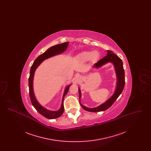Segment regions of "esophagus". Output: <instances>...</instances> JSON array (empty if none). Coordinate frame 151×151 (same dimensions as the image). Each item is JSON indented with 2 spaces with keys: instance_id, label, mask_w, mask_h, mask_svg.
Here are the masks:
<instances>
[{
  "instance_id": "34e87169",
  "label": "esophagus",
  "mask_w": 151,
  "mask_h": 151,
  "mask_svg": "<svg viewBox=\"0 0 151 151\" xmlns=\"http://www.w3.org/2000/svg\"><path fill=\"white\" fill-rule=\"evenodd\" d=\"M79 76H80V75H78V77L79 78Z\"/></svg>"
}]
</instances>
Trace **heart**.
Instances as JSON below:
<instances>
[{
	"instance_id": "1",
	"label": "heart",
	"mask_w": 151,
	"mask_h": 151,
	"mask_svg": "<svg viewBox=\"0 0 151 151\" xmlns=\"http://www.w3.org/2000/svg\"><path fill=\"white\" fill-rule=\"evenodd\" d=\"M100 53L97 51H86L80 54L78 59L81 62H86L90 59L93 62H96L100 58Z\"/></svg>"
}]
</instances>
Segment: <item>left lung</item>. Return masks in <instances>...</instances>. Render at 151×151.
Instances as JSON below:
<instances>
[{"label":"left lung","mask_w":151,"mask_h":151,"mask_svg":"<svg viewBox=\"0 0 151 151\" xmlns=\"http://www.w3.org/2000/svg\"><path fill=\"white\" fill-rule=\"evenodd\" d=\"M107 55L105 57L102 58L97 63L94 65L93 67L94 68H100L107 63L110 62L112 63L115 68V73L116 76V89L115 92L113 96L109 99L104 104H101L100 106L94 108H86L85 106L83 105L80 102V104L81 106L85 110L91 112H99L102 111H105L110 108L113 103L115 102L118 97L123 90L124 84H125V78H124V70L123 67L122 60L118 57L116 54H114L113 51L108 50ZM79 99H81V94L80 88H79Z\"/></svg>","instance_id":"8db88e82"}]
</instances>
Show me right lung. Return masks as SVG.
I'll return each mask as SVG.
<instances>
[{
    "label": "right lung",
    "instance_id": "obj_1",
    "mask_svg": "<svg viewBox=\"0 0 151 151\" xmlns=\"http://www.w3.org/2000/svg\"><path fill=\"white\" fill-rule=\"evenodd\" d=\"M68 42H66L65 43L58 44L55 46H53L52 47L48 49L43 54L40 55L37 58L36 60H35L34 63L32 65L30 68V75L29 78V96L31 102L33 105V106L36 109V110L41 115H43L45 118L51 119H55L58 117L62 115L64 111V105H63V100L65 98V96L67 94L70 86H71L69 85L67 86L65 89V92L62 98V105L60 108L57 111H51L46 109V108H43L42 106H41L40 103L37 101L36 99L35 95L33 91V78H34V75L37 68L40 65V64L43 62L44 60L48 59L49 58L52 57L53 56H55L56 55L60 54L62 52H63L67 49L68 46Z\"/></svg>",
    "mask_w": 151,
    "mask_h": 151
}]
</instances>
